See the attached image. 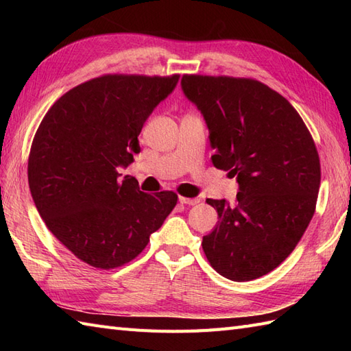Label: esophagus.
Returning a JSON list of instances; mask_svg holds the SVG:
<instances>
[{
  "mask_svg": "<svg viewBox=\"0 0 351 351\" xmlns=\"http://www.w3.org/2000/svg\"><path fill=\"white\" fill-rule=\"evenodd\" d=\"M180 202L182 205H196L200 202V199H190V197H184V196H180Z\"/></svg>",
  "mask_w": 351,
  "mask_h": 351,
  "instance_id": "obj_1",
  "label": "esophagus"
}]
</instances>
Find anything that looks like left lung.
Instances as JSON below:
<instances>
[{"mask_svg":"<svg viewBox=\"0 0 351 351\" xmlns=\"http://www.w3.org/2000/svg\"><path fill=\"white\" fill-rule=\"evenodd\" d=\"M184 95L204 114L213 164L237 176V204L208 199L219 225L204 237L211 267L245 282L280 265L315 213L322 169L295 108L252 78L184 75Z\"/></svg>","mask_w":351,"mask_h":351,"instance_id":"left-lung-1","label":"left lung"}]
</instances>
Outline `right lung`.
I'll return each mask as SVG.
<instances>
[{
    "label": "right lung",
    "mask_w": 351,
    "mask_h": 351,
    "mask_svg": "<svg viewBox=\"0 0 351 351\" xmlns=\"http://www.w3.org/2000/svg\"><path fill=\"white\" fill-rule=\"evenodd\" d=\"M180 75H102L66 92L45 114L28 156L34 205L66 249L110 270L138 256L178 202L140 191L117 169L140 152L138 134Z\"/></svg>",
    "instance_id": "obj_1"
}]
</instances>
